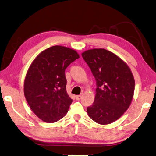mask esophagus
Masks as SVG:
<instances>
[{
    "mask_svg": "<svg viewBox=\"0 0 156 156\" xmlns=\"http://www.w3.org/2000/svg\"><path fill=\"white\" fill-rule=\"evenodd\" d=\"M76 100H80L82 99V95H76Z\"/></svg>",
    "mask_w": 156,
    "mask_h": 156,
    "instance_id": "34e87169",
    "label": "esophagus"
}]
</instances>
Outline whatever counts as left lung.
Listing matches in <instances>:
<instances>
[{
    "label": "left lung",
    "instance_id": "1",
    "mask_svg": "<svg viewBox=\"0 0 156 156\" xmlns=\"http://www.w3.org/2000/svg\"><path fill=\"white\" fill-rule=\"evenodd\" d=\"M97 84L94 102L87 108L89 117L101 125L119 119L131 104L135 81L125 61L104 48H93L82 53Z\"/></svg>",
    "mask_w": 156,
    "mask_h": 156
}]
</instances>
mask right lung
Here are the masks:
<instances>
[{"label": "right lung", "mask_w": 156, "mask_h": 156, "mask_svg": "<svg viewBox=\"0 0 156 156\" xmlns=\"http://www.w3.org/2000/svg\"><path fill=\"white\" fill-rule=\"evenodd\" d=\"M79 57L75 50L55 46L42 51L30 64L24 82V96L41 121L55 123L68 112L73 100L67 93L65 70Z\"/></svg>", "instance_id": "right-lung-1"}]
</instances>
